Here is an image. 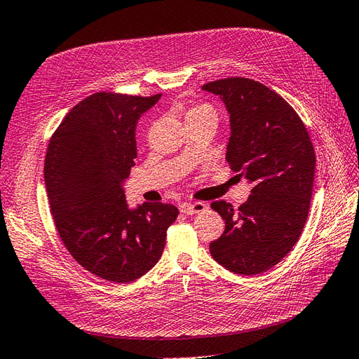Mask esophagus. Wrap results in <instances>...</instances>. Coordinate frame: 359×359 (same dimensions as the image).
Returning a JSON list of instances; mask_svg holds the SVG:
<instances>
[{
    "instance_id": "1",
    "label": "esophagus",
    "mask_w": 359,
    "mask_h": 359,
    "mask_svg": "<svg viewBox=\"0 0 359 359\" xmlns=\"http://www.w3.org/2000/svg\"><path fill=\"white\" fill-rule=\"evenodd\" d=\"M208 206H206L203 202H194V203H182L180 205L181 212H184L186 215H193V214H199L203 212Z\"/></svg>"
}]
</instances>
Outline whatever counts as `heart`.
Wrapping results in <instances>:
<instances>
[{
	"mask_svg": "<svg viewBox=\"0 0 359 359\" xmlns=\"http://www.w3.org/2000/svg\"><path fill=\"white\" fill-rule=\"evenodd\" d=\"M201 115H211L215 118V114L212 111V107L210 104H205V103H198V104H193L190 109L187 111L186 118H191V116H201Z\"/></svg>",
	"mask_w": 359,
	"mask_h": 359,
	"instance_id": "1",
	"label": "heart"
}]
</instances>
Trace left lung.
Instances as JSON below:
<instances>
[{"label":"left lung","mask_w":359,"mask_h":359,"mask_svg":"<svg viewBox=\"0 0 359 359\" xmlns=\"http://www.w3.org/2000/svg\"><path fill=\"white\" fill-rule=\"evenodd\" d=\"M202 88L226 104L231 115L226 160L253 184L238 210L226 201L211 203L224 220V232L210 252L235 274H260L299 240L313 193L314 148L295 109L264 83L226 78Z\"/></svg>","instance_id":"1"}]
</instances>
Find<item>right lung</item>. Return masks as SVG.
<instances>
[{
  "label": "right lung",
  "mask_w": 359,
  "mask_h": 359,
  "mask_svg": "<svg viewBox=\"0 0 359 359\" xmlns=\"http://www.w3.org/2000/svg\"><path fill=\"white\" fill-rule=\"evenodd\" d=\"M161 94L95 93L53 132L45 182L53 222L69 253L91 274L128 283L153 268L178 208L142 203L130 210L123 181L135 166L136 124Z\"/></svg>",
  "instance_id": "right-lung-1"
}]
</instances>
